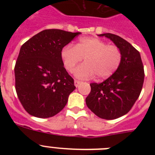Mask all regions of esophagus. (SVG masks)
I'll list each match as a JSON object with an SVG mask.
<instances>
[{
    "label": "esophagus",
    "mask_w": 155,
    "mask_h": 155,
    "mask_svg": "<svg viewBox=\"0 0 155 155\" xmlns=\"http://www.w3.org/2000/svg\"><path fill=\"white\" fill-rule=\"evenodd\" d=\"M81 83V81H80L74 80V85L76 86V87H78V86Z\"/></svg>",
    "instance_id": "34e87169"
}]
</instances>
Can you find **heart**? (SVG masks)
Masks as SVG:
<instances>
[{"label": "heart", "instance_id": "1", "mask_svg": "<svg viewBox=\"0 0 155 155\" xmlns=\"http://www.w3.org/2000/svg\"><path fill=\"white\" fill-rule=\"evenodd\" d=\"M61 57L68 72H73L77 64L84 58V64L74 71L77 78L87 79L95 75L97 79L102 80L109 78L118 70L123 54L116 45H109L95 37H82L75 46H64Z\"/></svg>", "mask_w": 155, "mask_h": 155}]
</instances>
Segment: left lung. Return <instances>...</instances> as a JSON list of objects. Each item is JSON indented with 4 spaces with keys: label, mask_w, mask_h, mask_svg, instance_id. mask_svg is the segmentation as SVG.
I'll return each instance as SVG.
<instances>
[{
    "label": "left lung",
    "mask_w": 155,
    "mask_h": 155,
    "mask_svg": "<svg viewBox=\"0 0 155 155\" xmlns=\"http://www.w3.org/2000/svg\"><path fill=\"white\" fill-rule=\"evenodd\" d=\"M98 36L110 39L122 51L118 70L102 83H91L86 105L104 120H114L127 114L136 102L143 87L144 70L141 57L130 42L119 35L105 33Z\"/></svg>",
    "instance_id": "8db88e82"
}]
</instances>
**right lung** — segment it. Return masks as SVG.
I'll use <instances>...</instances> for the list:
<instances>
[{
	"mask_svg": "<svg viewBox=\"0 0 155 155\" xmlns=\"http://www.w3.org/2000/svg\"><path fill=\"white\" fill-rule=\"evenodd\" d=\"M81 32L46 29L21 46L15 66V90L28 114L49 118L60 113L76 88L61 52Z\"/></svg>",
	"mask_w": 155,
	"mask_h": 155,
	"instance_id": "add662e5",
	"label": "right lung"
}]
</instances>
